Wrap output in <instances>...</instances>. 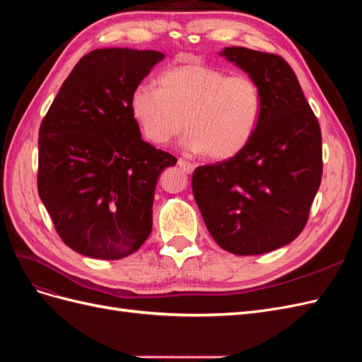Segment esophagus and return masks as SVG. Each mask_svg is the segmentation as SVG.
<instances>
[{
  "label": "esophagus",
  "mask_w": 362,
  "mask_h": 362,
  "mask_svg": "<svg viewBox=\"0 0 362 362\" xmlns=\"http://www.w3.org/2000/svg\"><path fill=\"white\" fill-rule=\"evenodd\" d=\"M178 166L184 172H187V173H193V170L196 169V164H193V163H190L187 160H184V158H178Z\"/></svg>",
  "instance_id": "esophagus-1"
}]
</instances>
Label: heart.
Here are the masks:
<instances>
[{"instance_id":"1","label":"heart","mask_w":362,"mask_h":362,"mask_svg":"<svg viewBox=\"0 0 362 362\" xmlns=\"http://www.w3.org/2000/svg\"><path fill=\"white\" fill-rule=\"evenodd\" d=\"M158 89L140 84L131 92L129 112L152 145H166L185 128L184 146L223 161L254 139L262 113V93L247 75H231L201 62L164 71Z\"/></svg>"}]
</instances>
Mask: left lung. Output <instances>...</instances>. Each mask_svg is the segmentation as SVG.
Listing matches in <instances>:
<instances>
[{"label":"left lung","mask_w":362,"mask_h":362,"mask_svg":"<svg viewBox=\"0 0 362 362\" xmlns=\"http://www.w3.org/2000/svg\"><path fill=\"white\" fill-rule=\"evenodd\" d=\"M218 54L258 83L262 113L243 152L194 170L193 196L218 246L259 255L291 243L308 221L322 181L320 125L282 57L243 47Z\"/></svg>","instance_id":"left-lung-1"}]
</instances>
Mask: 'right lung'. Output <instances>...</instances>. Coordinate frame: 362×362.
I'll return each mask as SVG.
<instances>
[{"label":"right lung","mask_w":362,"mask_h":362,"mask_svg":"<svg viewBox=\"0 0 362 362\" xmlns=\"http://www.w3.org/2000/svg\"><path fill=\"white\" fill-rule=\"evenodd\" d=\"M164 54L100 48L62 84L39 131V196L59 235L81 255L125 258L152 231L161 172L177 158L141 140L131 92Z\"/></svg>","instance_id":"1"}]
</instances>
